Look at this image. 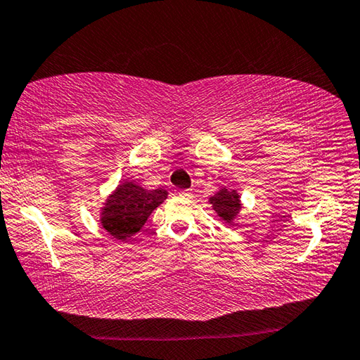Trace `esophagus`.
Here are the masks:
<instances>
[{
	"label": "esophagus",
	"mask_w": 360,
	"mask_h": 360,
	"mask_svg": "<svg viewBox=\"0 0 360 360\" xmlns=\"http://www.w3.org/2000/svg\"><path fill=\"white\" fill-rule=\"evenodd\" d=\"M178 193H179V197H184V198H191L192 197V192H188V191H179Z\"/></svg>",
	"instance_id": "34e87169"
}]
</instances>
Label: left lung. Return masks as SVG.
Returning <instances> with one entry per match:
<instances>
[{"label":"left lung","instance_id":"left-lung-1","mask_svg":"<svg viewBox=\"0 0 360 360\" xmlns=\"http://www.w3.org/2000/svg\"><path fill=\"white\" fill-rule=\"evenodd\" d=\"M211 203L217 211V214L227 222L233 221L241 208L238 193L235 191H227V188H221V191L211 198Z\"/></svg>","mask_w":360,"mask_h":360}]
</instances>
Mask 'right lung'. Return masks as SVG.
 <instances>
[{
    "label": "right lung",
    "instance_id": "obj_1",
    "mask_svg": "<svg viewBox=\"0 0 360 360\" xmlns=\"http://www.w3.org/2000/svg\"><path fill=\"white\" fill-rule=\"evenodd\" d=\"M165 198L167 192L163 188L148 192L133 182L122 184L111 195L103 210V227L114 238L127 240L139 231L150 212Z\"/></svg>",
    "mask_w": 360,
    "mask_h": 360
}]
</instances>
